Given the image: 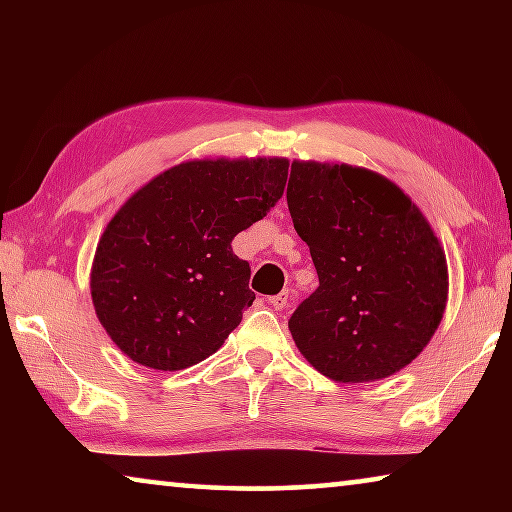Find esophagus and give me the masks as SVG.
<instances>
[{
	"label": "esophagus",
	"mask_w": 512,
	"mask_h": 512,
	"mask_svg": "<svg viewBox=\"0 0 512 512\" xmlns=\"http://www.w3.org/2000/svg\"><path fill=\"white\" fill-rule=\"evenodd\" d=\"M268 305H271L273 309H284L289 305V293L282 291V293H277V296H271L268 298Z\"/></svg>",
	"instance_id": "1"
}]
</instances>
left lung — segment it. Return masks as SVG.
I'll list each match as a JSON object with an SVG mask.
<instances>
[{"mask_svg":"<svg viewBox=\"0 0 512 512\" xmlns=\"http://www.w3.org/2000/svg\"><path fill=\"white\" fill-rule=\"evenodd\" d=\"M293 228L318 289L289 329L311 366L341 384L400 372L427 348L447 307V259L409 196L377 171L293 160Z\"/></svg>","mask_w":512,"mask_h":512,"instance_id":"left-lung-1","label":"left lung"}]
</instances>
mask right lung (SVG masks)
I'll return each instance as SVG.
<instances>
[{"mask_svg":"<svg viewBox=\"0 0 512 512\" xmlns=\"http://www.w3.org/2000/svg\"><path fill=\"white\" fill-rule=\"evenodd\" d=\"M287 176V158L189 160L119 207L94 253L90 293L128 359L171 372L221 348L255 300L232 239L280 201Z\"/></svg>","mask_w":512,"mask_h":512,"instance_id":"obj_1","label":"right lung"}]
</instances>
